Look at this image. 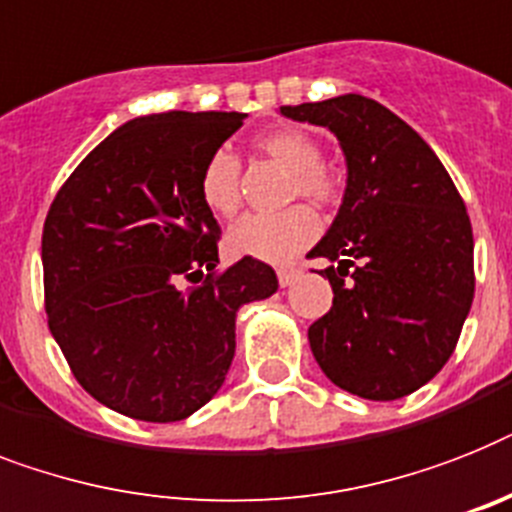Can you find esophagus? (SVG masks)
Returning <instances> with one entry per match:
<instances>
[{
  "label": "esophagus",
  "instance_id": "esophagus-1",
  "mask_svg": "<svg viewBox=\"0 0 512 512\" xmlns=\"http://www.w3.org/2000/svg\"><path fill=\"white\" fill-rule=\"evenodd\" d=\"M298 277H301V269H277V280L282 287H290Z\"/></svg>",
  "mask_w": 512,
  "mask_h": 512
}]
</instances>
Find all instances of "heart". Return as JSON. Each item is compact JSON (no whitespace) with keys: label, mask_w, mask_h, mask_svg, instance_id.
<instances>
[{"label":"heart","mask_w":512,"mask_h":512,"mask_svg":"<svg viewBox=\"0 0 512 512\" xmlns=\"http://www.w3.org/2000/svg\"><path fill=\"white\" fill-rule=\"evenodd\" d=\"M261 154L272 156L293 172L290 196H303L314 204H332L340 196L335 175L324 167L322 146L303 130L280 128L253 138ZM201 201L217 217H232L240 209V162L227 149L206 159L201 180ZM319 235V219L306 206H290L280 214H248L230 227L225 248L235 259H256L285 264Z\"/></svg>","instance_id":"b5f03b06"}]
</instances>
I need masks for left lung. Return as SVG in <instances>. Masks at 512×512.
<instances>
[{"instance_id":"8db88e82","label":"left lung","mask_w":512,"mask_h":512,"mask_svg":"<svg viewBox=\"0 0 512 512\" xmlns=\"http://www.w3.org/2000/svg\"><path fill=\"white\" fill-rule=\"evenodd\" d=\"M335 133L348 180L308 256L327 259L332 308L308 327L316 363L345 392L398 400L453 356L474 301V232L447 170L398 114L358 94L280 107Z\"/></svg>"}]
</instances>
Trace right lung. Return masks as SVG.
I'll use <instances>...</instances> for the list:
<instances>
[{
	"label": "right lung",
	"mask_w": 512,
	"mask_h": 512,
	"mask_svg": "<svg viewBox=\"0 0 512 512\" xmlns=\"http://www.w3.org/2000/svg\"><path fill=\"white\" fill-rule=\"evenodd\" d=\"M243 120L135 117L75 167L46 214L49 329L80 387L122 416L167 424L209 403L235 356L240 306L277 293L264 261L217 272L219 225L198 190Z\"/></svg>",
	"instance_id": "add662e5"
}]
</instances>
